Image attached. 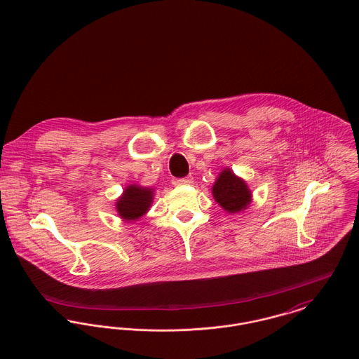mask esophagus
Wrapping results in <instances>:
<instances>
[{"mask_svg":"<svg viewBox=\"0 0 359 359\" xmlns=\"http://www.w3.org/2000/svg\"><path fill=\"white\" fill-rule=\"evenodd\" d=\"M193 183V177L187 176V177H182V179H175L173 184L175 186H186V184H191Z\"/></svg>","mask_w":359,"mask_h":359,"instance_id":"esophagus-1","label":"esophagus"}]
</instances>
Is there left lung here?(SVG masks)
Returning a JSON list of instances; mask_svg holds the SVG:
<instances>
[{
  "instance_id": "1",
  "label": "left lung",
  "mask_w": 359,
  "mask_h": 359,
  "mask_svg": "<svg viewBox=\"0 0 359 359\" xmlns=\"http://www.w3.org/2000/svg\"><path fill=\"white\" fill-rule=\"evenodd\" d=\"M212 196L216 203L229 214L244 211L252 198L247 183L227 168L219 173L212 187Z\"/></svg>"
}]
</instances>
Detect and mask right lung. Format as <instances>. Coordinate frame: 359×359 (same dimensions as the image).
Here are the masks:
<instances>
[{
  "label": "right lung",
  "mask_w": 359,
  "mask_h": 359,
  "mask_svg": "<svg viewBox=\"0 0 359 359\" xmlns=\"http://www.w3.org/2000/svg\"><path fill=\"white\" fill-rule=\"evenodd\" d=\"M154 197L152 189L130 184L125 189L123 194L116 201L118 215L123 220H136L142 217L151 207Z\"/></svg>",
  "instance_id": "add662e5"
}]
</instances>
